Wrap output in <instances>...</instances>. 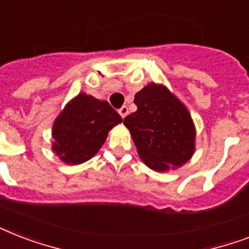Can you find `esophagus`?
I'll list each match as a JSON object with an SVG mask.
<instances>
[{"mask_svg":"<svg viewBox=\"0 0 249 249\" xmlns=\"http://www.w3.org/2000/svg\"><path fill=\"white\" fill-rule=\"evenodd\" d=\"M128 112H129V109H128V107H126V106H123V107L119 109V113H120V116L123 117V119H124L126 115H128Z\"/></svg>","mask_w":249,"mask_h":249,"instance_id":"obj_1","label":"esophagus"}]
</instances>
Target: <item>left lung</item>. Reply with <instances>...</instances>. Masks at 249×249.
Instances as JSON below:
<instances>
[{
  "mask_svg": "<svg viewBox=\"0 0 249 249\" xmlns=\"http://www.w3.org/2000/svg\"><path fill=\"white\" fill-rule=\"evenodd\" d=\"M136 112L124 119L137 152L148 168L168 172L195 152L196 129L189 109L163 84L150 83L134 97Z\"/></svg>",
  "mask_w": 249,
  "mask_h": 249,
  "instance_id": "obj_1",
  "label": "left lung"
}]
</instances>
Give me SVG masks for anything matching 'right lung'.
Wrapping results in <instances>:
<instances>
[{
  "label": "right lung",
  "mask_w": 249,
  "mask_h": 249,
  "mask_svg": "<svg viewBox=\"0 0 249 249\" xmlns=\"http://www.w3.org/2000/svg\"><path fill=\"white\" fill-rule=\"evenodd\" d=\"M121 121L107 101L77 94L54 120L53 152L68 165L85 163L101 150L109 130Z\"/></svg>",
  "instance_id": "obj_1"
}]
</instances>
